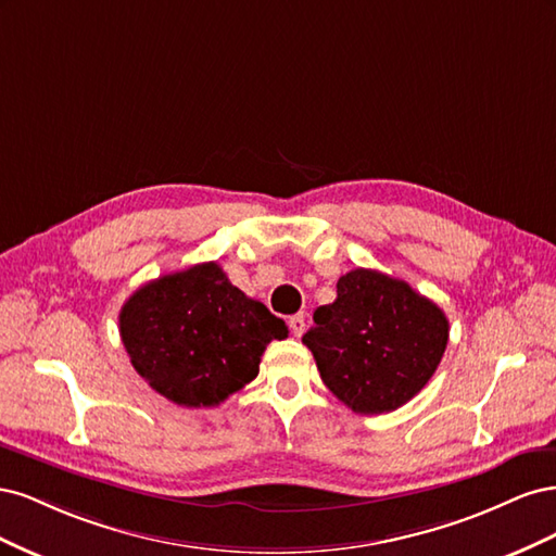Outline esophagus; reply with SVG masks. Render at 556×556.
I'll return each instance as SVG.
<instances>
[{
  "instance_id": "obj_1",
  "label": "esophagus",
  "mask_w": 556,
  "mask_h": 556,
  "mask_svg": "<svg viewBox=\"0 0 556 556\" xmlns=\"http://www.w3.org/2000/svg\"><path fill=\"white\" fill-rule=\"evenodd\" d=\"M288 325H290L292 333H294L296 339H299V336L304 333V329H306V315H304V313H296V315H292V317L288 319Z\"/></svg>"
}]
</instances>
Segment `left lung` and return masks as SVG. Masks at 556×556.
I'll return each mask as SVG.
<instances>
[{
  "label": "left lung",
  "instance_id": "obj_1",
  "mask_svg": "<svg viewBox=\"0 0 556 556\" xmlns=\"http://www.w3.org/2000/svg\"><path fill=\"white\" fill-rule=\"evenodd\" d=\"M304 333L329 392L362 415L408 403L439 368L450 325L431 299L374 268L336 282V301L319 306Z\"/></svg>",
  "mask_w": 556,
  "mask_h": 556
}]
</instances>
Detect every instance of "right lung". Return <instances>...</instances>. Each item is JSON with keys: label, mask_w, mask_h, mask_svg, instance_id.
Listing matches in <instances>:
<instances>
[{"label": "right lung", "mask_w": 556, "mask_h": 556, "mask_svg": "<svg viewBox=\"0 0 556 556\" xmlns=\"http://www.w3.org/2000/svg\"><path fill=\"white\" fill-rule=\"evenodd\" d=\"M121 339L157 394L211 408L257 378L266 345L288 339V327L204 262L134 292L121 308Z\"/></svg>", "instance_id": "add662e5"}]
</instances>
